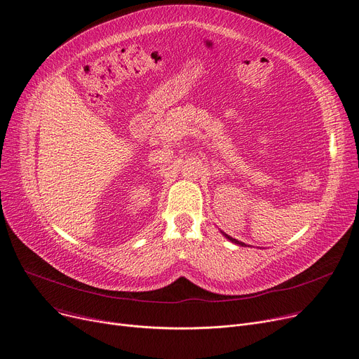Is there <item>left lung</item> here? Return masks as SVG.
<instances>
[{"instance_id": "1", "label": "left lung", "mask_w": 359, "mask_h": 359, "mask_svg": "<svg viewBox=\"0 0 359 359\" xmlns=\"http://www.w3.org/2000/svg\"><path fill=\"white\" fill-rule=\"evenodd\" d=\"M225 237H227L230 241H233V243H236V244H240V246H246V244H244V243H241V241H238V240H236V238H233V237H230V236H227V234H225V233H222Z\"/></svg>"}]
</instances>
